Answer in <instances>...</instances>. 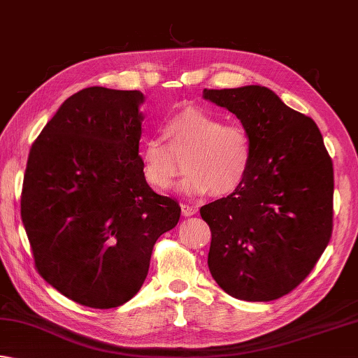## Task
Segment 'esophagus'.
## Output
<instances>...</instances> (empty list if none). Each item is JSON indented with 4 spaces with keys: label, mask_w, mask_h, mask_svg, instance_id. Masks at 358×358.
<instances>
[{
    "label": "esophagus",
    "mask_w": 358,
    "mask_h": 358,
    "mask_svg": "<svg viewBox=\"0 0 358 358\" xmlns=\"http://www.w3.org/2000/svg\"><path fill=\"white\" fill-rule=\"evenodd\" d=\"M180 208H182V215H184V217H192V215L196 213V207H193L190 204H180Z\"/></svg>",
    "instance_id": "34e87169"
}]
</instances>
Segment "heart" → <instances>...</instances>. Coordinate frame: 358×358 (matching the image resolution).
I'll use <instances>...</instances> for the list:
<instances>
[{
	"label": "heart",
	"mask_w": 358,
	"mask_h": 358,
	"mask_svg": "<svg viewBox=\"0 0 358 358\" xmlns=\"http://www.w3.org/2000/svg\"><path fill=\"white\" fill-rule=\"evenodd\" d=\"M166 141L148 136L140 143L141 176L156 190H165L182 171L179 190L188 194L226 196L245 185L254 162L252 138L238 123L199 107H185L162 126Z\"/></svg>",
	"instance_id": "1"
}]
</instances>
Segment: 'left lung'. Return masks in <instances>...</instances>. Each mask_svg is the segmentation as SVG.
Wrapping results in <instances>:
<instances>
[{
    "label": "left lung",
    "mask_w": 358,
    "mask_h": 358,
    "mask_svg": "<svg viewBox=\"0 0 358 358\" xmlns=\"http://www.w3.org/2000/svg\"><path fill=\"white\" fill-rule=\"evenodd\" d=\"M204 98L235 113L254 146L245 185L199 210L212 232L208 269L232 298L279 299L332 237V159L315 121L266 87L204 89Z\"/></svg>",
    "instance_id": "left-lung-1"
}]
</instances>
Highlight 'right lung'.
Returning a JSON list of instances; mask_svg holds the SVG:
<instances>
[{
	"label": "right lung",
	"mask_w": 358,
	"mask_h": 358,
	"mask_svg": "<svg viewBox=\"0 0 358 358\" xmlns=\"http://www.w3.org/2000/svg\"><path fill=\"white\" fill-rule=\"evenodd\" d=\"M138 90L89 87L59 107L34 141L22 221L38 274L92 308L129 301L157 238L180 207L141 176Z\"/></svg>",
	"instance_id": "add662e5"
}]
</instances>
